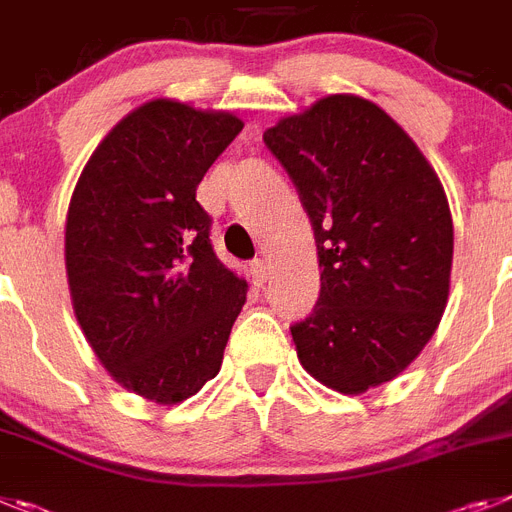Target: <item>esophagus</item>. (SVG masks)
I'll list each match as a JSON object with an SVG mask.
<instances>
[{
    "mask_svg": "<svg viewBox=\"0 0 512 512\" xmlns=\"http://www.w3.org/2000/svg\"><path fill=\"white\" fill-rule=\"evenodd\" d=\"M251 277L256 285H264L266 279H269V264H266L264 259L251 261Z\"/></svg>",
    "mask_w": 512,
    "mask_h": 512,
    "instance_id": "1",
    "label": "esophagus"
}]
</instances>
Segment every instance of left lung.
I'll use <instances>...</instances> for the list:
<instances>
[{
	"label": "left lung",
	"instance_id": "obj_1",
	"mask_svg": "<svg viewBox=\"0 0 512 512\" xmlns=\"http://www.w3.org/2000/svg\"><path fill=\"white\" fill-rule=\"evenodd\" d=\"M316 235L321 295L290 326L300 365L339 393L393 381L438 329L453 220L435 170L383 108L329 95L264 131Z\"/></svg>",
	"mask_w": 512,
	"mask_h": 512
}]
</instances>
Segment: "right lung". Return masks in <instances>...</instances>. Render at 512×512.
Segmentation results:
<instances>
[{
  "mask_svg": "<svg viewBox=\"0 0 512 512\" xmlns=\"http://www.w3.org/2000/svg\"><path fill=\"white\" fill-rule=\"evenodd\" d=\"M243 129L227 111L157 98L108 131L74 186L64 259L74 316L113 381L178 404L220 373L246 303L196 202Z\"/></svg>",
  "mask_w": 512,
  "mask_h": 512,
  "instance_id": "obj_1",
  "label": "right lung"
}]
</instances>
